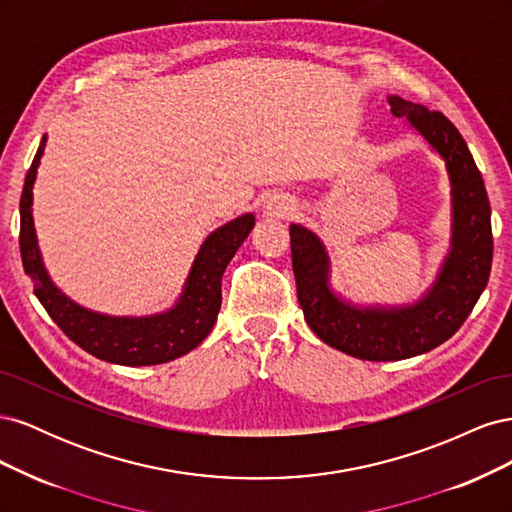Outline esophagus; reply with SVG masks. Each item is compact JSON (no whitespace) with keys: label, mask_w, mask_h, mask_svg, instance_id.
<instances>
[{"label":"esophagus","mask_w":512,"mask_h":512,"mask_svg":"<svg viewBox=\"0 0 512 512\" xmlns=\"http://www.w3.org/2000/svg\"><path fill=\"white\" fill-rule=\"evenodd\" d=\"M294 200L288 198V196H273L269 203H267V211L271 215H288L294 211Z\"/></svg>","instance_id":"obj_1"}]
</instances>
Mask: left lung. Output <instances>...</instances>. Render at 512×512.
<instances>
[{
  "label": "left lung",
  "mask_w": 512,
  "mask_h": 512,
  "mask_svg": "<svg viewBox=\"0 0 512 512\" xmlns=\"http://www.w3.org/2000/svg\"><path fill=\"white\" fill-rule=\"evenodd\" d=\"M391 113L436 149L451 179L453 237L436 284L406 307H356L329 288V256L322 241L290 226L292 271L303 316L324 344L363 361H401L429 352L453 337L483 294L493 258L491 207L485 181L459 130L440 111L389 98Z\"/></svg>",
  "instance_id": "1"
}]
</instances>
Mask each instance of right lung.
<instances>
[{
	"mask_svg": "<svg viewBox=\"0 0 512 512\" xmlns=\"http://www.w3.org/2000/svg\"><path fill=\"white\" fill-rule=\"evenodd\" d=\"M44 145L46 136L42 138L25 177L19 245L23 269L34 280V292L46 314L76 346L108 363L128 367L158 365L194 350L209 335L215 318H218L222 305V275L241 243L252 232L256 224L254 215L245 213L211 232L200 245L177 305L168 312L145 318H115L89 312L70 301L51 282L40 258L32 218V190Z\"/></svg>",
	"mask_w": 512,
	"mask_h": 512,
	"instance_id": "add662e5",
	"label": "right lung"
}]
</instances>
